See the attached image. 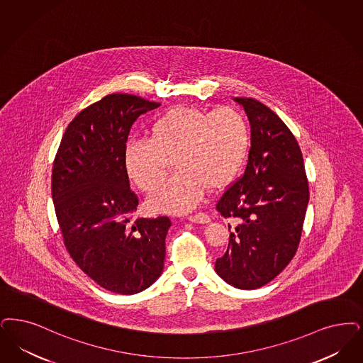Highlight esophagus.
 I'll use <instances>...</instances> for the list:
<instances>
[{
    "label": "esophagus",
    "mask_w": 363,
    "mask_h": 363,
    "mask_svg": "<svg viewBox=\"0 0 363 363\" xmlns=\"http://www.w3.org/2000/svg\"><path fill=\"white\" fill-rule=\"evenodd\" d=\"M189 221L191 223H197V224H208L211 221V218L208 215L205 213H197V215H193V216H189Z\"/></svg>",
    "instance_id": "1"
}]
</instances>
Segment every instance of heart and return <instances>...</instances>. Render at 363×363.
Here are the masks:
<instances>
[{"mask_svg":"<svg viewBox=\"0 0 363 363\" xmlns=\"http://www.w3.org/2000/svg\"><path fill=\"white\" fill-rule=\"evenodd\" d=\"M250 148V125L236 108L216 111L178 106L160 115L150 138L130 139L124 164L130 181L150 191L168 174L175 160L179 172L148 197L157 212L186 213L208 188L231 184L242 170Z\"/></svg>","mask_w":363,"mask_h":363,"instance_id":"obj_1","label":"heart"}]
</instances>
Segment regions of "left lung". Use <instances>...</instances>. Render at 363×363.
Here are the masks:
<instances>
[{
    "mask_svg": "<svg viewBox=\"0 0 363 363\" xmlns=\"http://www.w3.org/2000/svg\"><path fill=\"white\" fill-rule=\"evenodd\" d=\"M233 100L246 111L251 148L245 174L216 203L236 227L215 270L233 288L251 290L274 279L294 257L309 189L300 145L285 123L262 102Z\"/></svg>",
    "mask_w": 363,
    "mask_h": 363,
    "instance_id": "left-lung-1",
    "label": "left lung"
}]
</instances>
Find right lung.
Wrapping results in <instances>:
<instances>
[{"label": "right lung", "instance_id": "1", "mask_svg": "<svg viewBox=\"0 0 363 363\" xmlns=\"http://www.w3.org/2000/svg\"><path fill=\"white\" fill-rule=\"evenodd\" d=\"M160 102L109 94L74 117L52 167L63 242L79 269L106 290L135 294L163 272L170 218H135L124 147L136 118Z\"/></svg>", "mask_w": 363, "mask_h": 363}]
</instances>
